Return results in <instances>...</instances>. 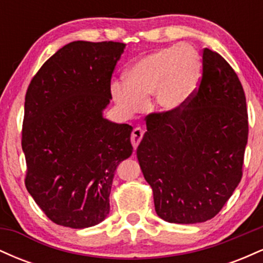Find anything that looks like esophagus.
<instances>
[{"label": "esophagus", "instance_id": "34e87169", "mask_svg": "<svg viewBox=\"0 0 263 263\" xmlns=\"http://www.w3.org/2000/svg\"><path fill=\"white\" fill-rule=\"evenodd\" d=\"M143 129L140 127H136L131 134V143L134 146V148H137V146L140 144V142L142 141V137H143Z\"/></svg>", "mask_w": 263, "mask_h": 263}]
</instances>
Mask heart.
I'll use <instances>...</instances> for the list:
<instances>
[{
    "label": "heart",
    "instance_id": "b5f03b06",
    "mask_svg": "<svg viewBox=\"0 0 263 263\" xmlns=\"http://www.w3.org/2000/svg\"><path fill=\"white\" fill-rule=\"evenodd\" d=\"M200 75L201 58L194 47L159 48L129 66L123 74L125 83H114L111 93L126 115L138 112L152 93L157 107L176 112L197 89Z\"/></svg>",
    "mask_w": 263,
    "mask_h": 263
}]
</instances>
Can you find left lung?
<instances>
[{"label":"left lung","mask_w":263,"mask_h":263,"mask_svg":"<svg viewBox=\"0 0 263 263\" xmlns=\"http://www.w3.org/2000/svg\"><path fill=\"white\" fill-rule=\"evenodd\" d=\"M146 119L137 158L157 215L173 224L213 219L240 183L249 136L245 92L234 69L205 48L203 78L188 105Z\"/></svg>","instance_id":"8db88e82"}]
</instances>
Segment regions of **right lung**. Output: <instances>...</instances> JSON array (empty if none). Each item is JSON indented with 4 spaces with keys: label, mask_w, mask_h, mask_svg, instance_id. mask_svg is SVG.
<instances>
[{
    "label": "right lung",
    "mask_w": 263,
    "mask_h": 263,
    "mask_svg": "<svg viewBox=\"0 0 263 263\" xmlns=\"http://www.w3.org/2000/svg\"><path fill=\"white\" fill-rule=\"evenodd\" d=\"M126 44L71 42L50 57L26 93V188L55 224L85 229L110 213L115 172L132 155V126L104 117Z\"/></svg>",
    "instance_id": "obj_1"
}]
</instances>
